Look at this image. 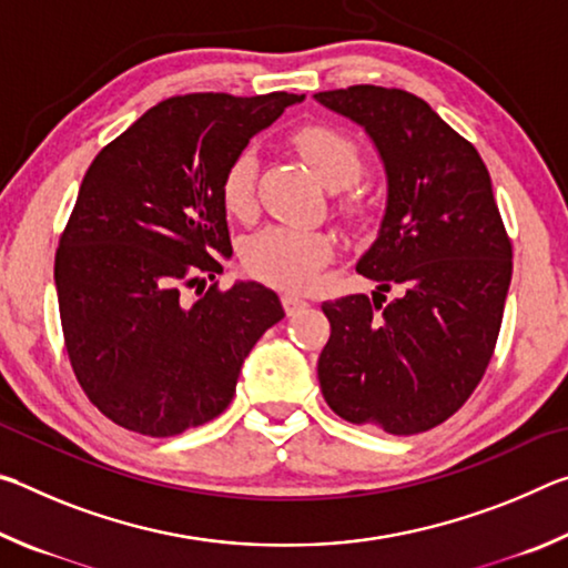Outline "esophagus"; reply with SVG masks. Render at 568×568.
I'll list each match as a JSON object with an SVG mask.
<instances>
[{"mask_svg": "<svg viewBox=\"0 0 568 568\" xmlns=\"http://www.w3.org/2000/svg\"><path fill=\"white\" fill-rule=\"evenodd\" d=\"M305 305H307V301H303L301 295H295V293H285L283 295V307H285L287 315H295L297 311H303Z\"/></svg>", "mask_w": 568, "mask_h": 568, "instance_id": "1", "label": "esophagus"}]
</instances>
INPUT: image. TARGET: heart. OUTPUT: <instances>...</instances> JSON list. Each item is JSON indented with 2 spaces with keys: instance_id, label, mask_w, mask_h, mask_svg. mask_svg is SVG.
I'll return each mask as SVG.
<instances>
[{
  "instance_id": "heart-1",
  "label": "heart",
  "mask_w": 568,
  "mask_h": 568,
  "mask_svg": "<svg viewBox=\"0 0 568 568\" xmlns=\"http://www.w3.org/2000/svg\"><path fill=\"white\" fill-rule=\"evenodd\" d=\"M293 148L305 160L323 185L333 190L348 187L361 178L365 158L358 142L333 124L311 122L293 132ZM255 180L257 152L253 148L240 150L230 160L220 182V197L230 215L247 217L255 210ZM341 213L353 225H361L368 215V200L361 192L345 190L341 197ZM333 237L318 230H297L271 225L257 230L243 247V263L250 275L273 287L285 291H305L318 281L323 267L333 261Z\"/></svg>"
}]
</instances>
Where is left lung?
Listing matches in <instances>:
<instances>
[{
  "mask_svg": "<svg viewBox=\"0 0 568 568\" xmlns=\"http://www.w3.org/2000/svg\"><path fill=\"white\" fill-rule=\"evenodd\" d=\"M315 100L368 132L388 178L386 215L358 273L393 284L323 303V398L393 436L430 430L470 398L491 361L511 283V240L478 150L416 94L376 84Z\"/></svg>",
  "mask_w": 568,
  "mask_h": 568,
  "instance_id": "1",
  "label": "left lung"
}]
</instances>
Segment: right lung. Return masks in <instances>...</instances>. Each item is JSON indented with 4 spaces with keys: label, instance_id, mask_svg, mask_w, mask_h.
Instances as JSON below:
<instances>
[{
    "label": "right lung",
    "instance_id": "add662e5",
    "mask_svg": "<svg viewBox=\"0 0 568 568\" xmlns=\"http://www.w3.org/2000/svg\"><path fill=\"white\" fill-rule=\"evenodd\" d=\"M303 94H180L100 150L54 255L67 355L82 390L134 434L168 438L220 416L243 361L283 318L261 283L187 287L233 255L223 172ZM205 290V287H203Z\"/></svg>",
    "mask_w": 568,
    "mask_h": 568
}]
</instances>
